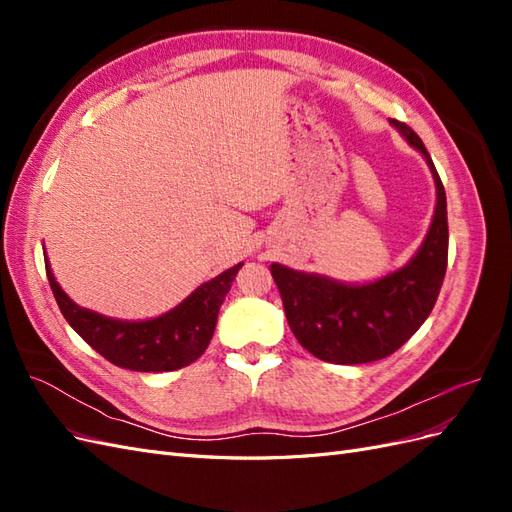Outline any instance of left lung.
Returning <instances> with one entry per match:
<instances>
[{
    "label": "left lung",
    "mask_w": 512,
    "mask_h": 512,
    "mask_svg": "<svg viewBox=\"0 0 512 512\" xmlns=\"http://www.w3.org/2000/svg\"><path fill=\"white\" fill-rule=\"evenodd\" d=\"M391 126L425 158L436 183V211L416 254L401 269L365 284L294 271L280 262L271 265L294 337L320 361L359 365L393 354L421 329L444 282L448 260L444 185L418 134L395 119Z\"/></svg>",
    "instance_id": "1"
}]
</instances>
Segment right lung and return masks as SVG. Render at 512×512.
<instances>
[{"mask_svg":"<svg viewBox=\"0 0 512 512\" xmlns=\"http://www.w3.org/2000/svg\"><path fill=\"white\" fill-rule=\"evenodd\" d=\"M44 265L61 314L91 348L117 367L158 374L190 365L207 350L220 307L243 262L200 284L170 312L149 320L108 318L76 305L57 284L49 258Z\"/></svg>","mask_w":512,"mask_h":512,"instance_id":"add662e5","label":"right lung"}]
</instances>
